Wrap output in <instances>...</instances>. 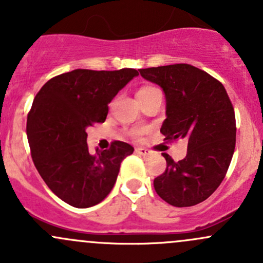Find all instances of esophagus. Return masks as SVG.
<instances>
[{"label":"esophagus","mask_w":263,"mask_h":263,"mask_svg":"<svg viewBox=\"0 0 263 263\" xmlns=\"http://www.w3.org/2000/svg\"><path fill=\"white\" fill-rule=\"evenodd\" d=\"M136 151L137 154H140V155L142 156H148L151 154V151L148 150V148H145V147H136Z\"/></svg>","instance_id":"34e87169"}]
</instances>
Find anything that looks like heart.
<instances>
[{"label": "heart", "instance_id": "obj_1", "mask_svg": "<svg viewBox=\"0 0 263 263\" xmlns=\"http://www.w3.org/2000/svg\"><path fill=\"white\" fill-rule=\"evenodd\" d=\"M155 90H158L155 86L145 85V86L140 87L139 91H137V94H136V97L140 98V97H142V95H147V94H150V92L155 91ZM128 135L132 137V139H137V140H139V139H141L142 131H141V129H131V131H128Z\"/></svg>", "mask_w": 263, "mask_h": 263}]
</instances>
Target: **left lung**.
Here are the masks:
<instances>
[{
  "label": "left lung",
  "instance_id": "1",
  "mask_svg": "<svg viewBox=\"0 0 263 263\" xmlns=\"http://www.w3.org/2000/svg\"><path fill=\"white\" fill-rule=\"evenodd\" d=\"M140 73L165 92L164 141H188L182 160L163 154L166 168L154 179V188L172 206L197 205L219 187L234 154L237 126L229 95L219 80L188 63L142 68Z\"/></svg>",
  "mask_w": 263,
  "mask_h": 263
}]
</instances>
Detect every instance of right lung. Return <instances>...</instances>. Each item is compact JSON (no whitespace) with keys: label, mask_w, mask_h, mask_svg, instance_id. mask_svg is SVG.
Instances as JSON below:
<instances>
[{"label":"right lung","mask_w":263,"mask_h":263,"mask_svg":"<svg viewBox=\"0 0 263 263\" xmlns=\"http://www.w3.org/2000/svg\"><path fill=\"white\" fill-rule=\"evenodd\" d=\"M137 75L135 68H79L52 78L34 98L26 121L31 158L49 190L68 205L85 209L102 202L122 160L134 153L129 144L113 141L91 155L86 128L105 121L108 103Z\"/></svg>","instance_id":"right-lung-1"}]
</instances>
